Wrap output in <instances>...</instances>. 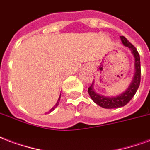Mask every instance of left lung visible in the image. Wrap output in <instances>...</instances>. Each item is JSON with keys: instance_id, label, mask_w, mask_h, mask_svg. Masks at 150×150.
Here are the masks:
<instances>
[{"instance_id": "8db88e82", "label": "left lung", "mask_w": 150, "mask_h": 150, "mask_svg": "<svg viewBox=\"0 0 150 150\" xmlns=\"http://www.w3.org/2000/svg\"><path fill=\"white\" fill-rule=\"evenodd\" d=\"M122 44L128 47L131 50L132 53L135 58V73H134V78L132 80L131 83L129 86L126 91L123 92L118 96L116 97H105L103 95L96 94L93 90V85L92 84L88 88V93L91 99L95 102L98 106H102L103 108L106 109H114V108H118L126 105L127 103L131 100L132 98L134 97L136 94L141 82V64H140V55L137 52L136 47L125 37V36H120ZM94 82V81H93Z\"/></svg>"}]
</instances>
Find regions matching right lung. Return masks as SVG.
<instances>
[{"label": "right lung", "instance_id": "add662e5", "mask_svg": "<svg viewBox=\"0 0 150 150\" xmlns=\"http://www.w3.org/2000/svg\"><path fill=\"white\" fill-rule=\"evenodd\" d=\"M59 100H60V96H59V99H58V101H57V103H56V104H55V106H54V107H53V108H52V109L50 110V111H49V112H52V111H53V110H55V107H56V106H58L59 103Z\"/></svg>", "mask_w": 150, "mask_h": 150}]
</instances>
